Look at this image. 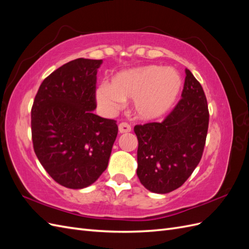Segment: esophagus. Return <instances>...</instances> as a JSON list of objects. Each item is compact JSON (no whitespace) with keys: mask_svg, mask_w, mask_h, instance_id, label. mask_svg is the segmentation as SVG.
Returning a JSON list of instances; mask_svg holds the SVG:
<instances>
[{"mask_svg":"<svg viewBox=\"0 0 249 249\" xmlns=\"http://www.w3.org/2000/svg\"><path fill=\"white\" fill-rule=\"evenodd\" d=\"M131 130H132V126L127 123H122L118 125V131L122 134L129 133V132H131Z\"/></svg>","mask_w":249,"mask_h":249,"instance_id":"1","label":"esophagus"}]
</instances>
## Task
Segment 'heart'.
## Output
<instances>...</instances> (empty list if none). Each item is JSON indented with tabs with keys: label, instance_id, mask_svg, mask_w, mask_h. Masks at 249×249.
<instances>
[{
	"label": "heart",
	"instance_id": "obj_1",
	"mask_svg": "<svg viewBox=\"0 0 249 249\" xmlns=\"http://www.w3.org/2000/svg\"><path fill=\"white\" fill-rule=\"evenodd\" d=\"M182 80L177 71L148 65L118 73L111 85L102 84L95 99L106 114H114L124 101L134 99L133 108L141 119H156L175 104Z\"/></svg>",
	"mask_w": 249,
	"mask_h": 249
}]
</instances>
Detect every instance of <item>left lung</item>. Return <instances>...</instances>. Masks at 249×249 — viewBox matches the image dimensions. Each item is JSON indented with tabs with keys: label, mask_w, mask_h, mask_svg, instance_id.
I'll return each mask as SVG.
<instances>
[{
	"label": "left lung",
	"mask_w": 249,
	"mask_h": 249,
	"mask_svg": "<svg viewBox=\"0 0 249 249\" xmlns=\"http://www.w3.org/2000/svg\"><path fill=\"white\" fill-rule=\"evenodd\" d=\"M209 126V110L200 83L186 70L182 99L162 123L137 124V176L154 193L178 189L198 165Z\"/></svg>",
	"instance_id": "obj_1"
}]
</instances>
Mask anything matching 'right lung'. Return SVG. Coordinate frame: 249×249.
<instances>
[{"instance_id": "1", "label": "right lung", "mask_w": 249, "mask_h": 249, "mask_svg": "<svg viewBox=\"0 0 249 249\" xmlns=\"http://www.w3.org/2000/svg\"><path fill=\"white\" fill-rule=\"evenodd\" d=\"M103 60L79 58L43 80L31 110L34 152L51 178L71 189L93 184L108 166L118 126L96 108Z\"/></svg>"}]
</instances>
